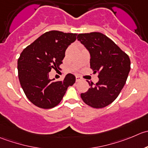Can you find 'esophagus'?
<instances>
[{
	"label": "esophagus",
	"instance_id": "34e87169",
	"mask_svg": "<svg viewBox=\"0 0 148 148\" xmlns=\"http://www.w3.org/2000/svg\"><path fill=\"white\" fill-rule=\"evenodd\" d=\"M82 80V78L79 76H76V82H79Z\"/></svg>",
	"mask_w": 148,
	"mask_h": 148
}]
</instances>
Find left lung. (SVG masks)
Wrapping results in <instances>:
<instances>
[{"label": "left lung", "mask_w": 148, "mask_h": 148, "mask_svg": "<svg viewBox=\"0 0 148 148\" xmlns=\"http://www.w3.org/2000/svg\"><path fill=\"white\" fill-rule=\"evenodd\" d=\"M77 39L90 53V68L99 73L98 83L88 81L90 88L80 94L81 99L91 107L103 108L112 103L123 88L130 71V58L102 33L79 34Z\"/></svg>", "instance_id": "left-lung-1"}]
</instances>
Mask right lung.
<instances>
[{"label": "right lung", "instance_id": "add662e5", "mask_svg": "<svg viewBox=\"0 0 148 148\" xmlns=\"http://www.w3.org/2000/svg\"><path fill=\"white\" fill-rule=\"evenodd\" d=\"M77 34L59 31L45 32L22 51L18 60V74L25 95L35 106L51 109L60 103L67 89L75 82L68 73L62 81L49 78L52 69H60L65 50Z\"/></svg>", "mask_w": 148, "mask_h": 148}]
</instances>
